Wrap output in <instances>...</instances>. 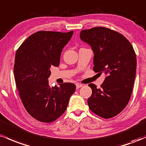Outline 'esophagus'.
<instances>
[{"instance_id":"obj_1","label":"esophagus","mask_w":146,"mask_h":146,"mask_svg":"<svg viewBox=\"0 0 146 146\" xmlns=\"http://www.w3.org/2000/svg\"><path fill=\"white\" fill-rule=\"evenodd\" d=\"M76 88H77V89H78V88H81V87L83 86V85L80 84V83H76Z\"/></svg>"}]
</instances>
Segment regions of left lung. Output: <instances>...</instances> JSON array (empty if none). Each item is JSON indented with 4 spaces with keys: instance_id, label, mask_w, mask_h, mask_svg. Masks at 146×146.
Segmentation results:
<instances>
[{
    "instance_id": "8db88e82",
    "label": "left lung",
    "mask_w": 146,
    "mask_h": 146,
    "mask_svg": "<svg viewBox=\"0 0 146 146\" xmlns=\"http://www.w3.org/2000/svg\"><path fill=\"white\" fill-rule=\"evenodd\" d=\"M80 38L94 52L96 73L107 76L100 88L90 83L92 93L88 100L92 112L104 119L119 114L130 101L137 69L133 47L121 34L104 27L81 31Z\"/></svg>"
}]
</instances>
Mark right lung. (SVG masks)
Masks as SVG:
<instances>
[{"instance_id":"right-lung-1","label":"right lung","mask_w":146,"mask_h":146,"mask_svg":"<svg viewBox=\"0 0 146 146\" xmlns=\"http://www.w3.org/2000/svg\"><path fill=\"white\" fill-rule=\"evenodd\" d=\"M73 31L66 33L39 31L27 38L16 52L14 78L27 112L43 123H51L66 110L76 90L72 83L50 87V68L58 66L60 54Z\"/></svg>"}]
</instances>
